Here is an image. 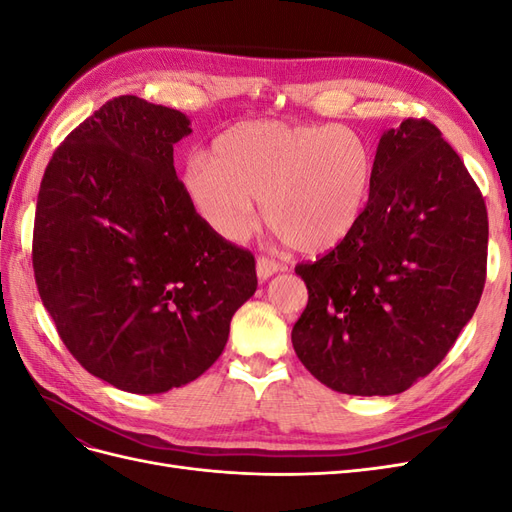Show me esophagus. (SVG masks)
<instances>
[{
	"mask_svg": "<svg viewBox=\"0 0 512 512\" xmlns=\"http://www.w3.org/2000/svg\"><path fill=\"white\" fill-rule=\"evenodd\" d=\"M284 269H286V267L282 265V262H277V260L267 258V256H260V258L256 260V271H258L260 280H269V277H271L273 273H280V271H284Z\"/></svg>",
	"mask_w": 512,
	"mask_h": 512,
	"instance_id": "obj_1",
	"label": "esophagus"
}]
</instances>
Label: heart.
<instances>
[{
    "label": "heart",
    "instance_id": "b5f03b06",
    "mask_svg": "<svg viewBox=\"0 0 512 512\" xmlns=\"http://www.w3.org/2000/svg\"><path fill=\"white\" fill-rule=\"evenodd\" d=\"M374 156L346 126L241 121L215 138L211 158L188 160L181 190L224 241H243L262 218L294 250L316 254L342 243L367 207Z\"/></svg>",
    "mask_w": 512,
    "mask_h": 512
}]
</instances>
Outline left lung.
Listing matches in <instances>:
<instances>
[{"label":"left lung","instance_id":"left-lung-1","mask_svg":"<svg viewBox=\"0 0 512 512\" xmlns=\"http://www.w3.org/2000/svg\"><path fill=\"white\" fill-rule=\"evenodd\" d=\"M485 198L429 119L380 138L361 222L299 262L307 307L292 346L337 393L397 395L431 374L476 312L487 275Z\"/></svg>","mask_w":512,"mask_h":512}]
</instances>
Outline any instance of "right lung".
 I'll return each mask as SVG.
<instances>
[{
  "label": "right lung",
  "mask_w": 512,
  "mask_h": 512,
  "mask_svg": "<svg viewBox=\"0 0 512 512\" xmlns=\"http://www.w3.org/2000/svg\"><path fill=\"white\" fill-rule=\"evenodd\" d=\"M190 132L175 108L113 98L66 136L40 183L42 305L74 359L128 393L205 374L258 286L252 252L211 232L181 190L173 145Z\"/></svg>",
  "instance_id": "obj_1"
}]
</instances>
